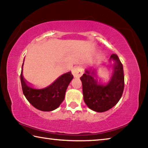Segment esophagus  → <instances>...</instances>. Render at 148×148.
I'll return each mask as SVG.
<instances>
[{"label":"esophagus","instance_id":"esophagus-1","mask_svg":"<svg viewBox=\"0 0 148 148\" xmlns=\"http://www.w3.org/2000/svg\"><path fill=\"white\" fill-rule=\"evenodd\" d=\"M72 74L74 75V77H77L81 76L83 74V70L80 66H74L72 71Z\"/></svg>","mask_w":148,"mask_h":148}]
</instances>
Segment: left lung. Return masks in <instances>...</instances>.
I'll list each match as a JSON object with an SVG mask.
<instances>
[{
  "label": "left lung",
  "instance_id": "left-lung-1",
  "mask_svg": "<svg viewBox=\"0 0 148 148\" xmlns=\"http://www.w3.org/2000/svg\"><path fill=\"white\" fill-rule=\"evenodd\" d=\"M114 61L113 76L106 86L98 83L95 79V71H86L82 80L84 100L90 109L97 112H104L114 107L121 99L123 92L125 82L123 67L116 54L110 56Z\"/></svg>",
  "mask_w": 148,
  "mask_h": 148
}]
</instances>
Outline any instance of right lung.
<instances>
[{"label": "right lung", "instance_id": "obj_1", "mask_svg": "<svg viewBox=\"0 0 148 148\" xmlns=\"http://www.w3.org/2000/svg\"><path fill=\"white\" fill-rule=\"evenodd\" d=\"M21 72V83L23 92L30 103L36 109L49 112L57 108L64 101L65 92L70 82L73 79L71 72L61 75L53 84L46 88L36 89L28 86Z\"/></svg>", "mask_w": 148, "mask_h": 148}]
</instances>
